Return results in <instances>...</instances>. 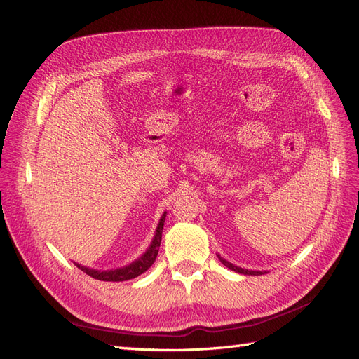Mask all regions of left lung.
<instances>
[{
	"label": "left lung",
	"mask_w": 359,
	"mask_h": 359,
	"mask_svg": "<svg viewBox=\"0 0 359 359\" xmlns=\"http://www.w3.org/2000/svg\"><path fill=\"white\" fill-rule=\"evenodd\" d=\"M220 262L224 265V266H227L229 269H232V271H236V273H241V274H248V276H259V274H264V273H260V271H248V269H243V268H238V266H235V265H232V264H229L227 262V260H224V259H222L220 257Z\"/></svg>",
	"instance_id": "obj_1"
}]
</instances>
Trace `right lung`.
I'll use <instances>...</instances> for the list:
<instances>
[{
	"mask_svg": "<svg viewBox=\"0 0 359 359\" xmlns=\"http://www.w3.org/2000/svg\"><path fill=\"white\" fill-rule=\"evenodd\" d=\"M165 214H163L161 220L157 226V232L156 236L153 240V244L148 248V252L137 259L136 262H133L132 265H128L126 268L121 269H115V271H94V269H88V268H83L79 266L83 273L88 274L90 277L95 278V280H102V281H124V280H130V278H135L137 276H140L142 273L154 264V260L157 259L158 255V248H160V243H161V232H163V224H165Z\"/></svg>",
	"mask_w": 359,
	"mask_h": 359,
	"instance_id": "right-lung-1",
	"label": "right lung"
}]
</instances>
